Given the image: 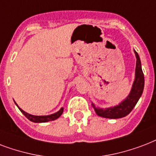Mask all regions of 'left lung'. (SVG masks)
I'll return each mask as SVG.
<instances>
[{
  "mask_svg": "<svg viewBox=\"0 0 156 156\" xmlns=\"http://www.w3.org/2000/svg\"><path fill=\"white\" fill-rule=\"evenodd\" d=\"M134 53L136 55V58H137L136 69H135V79L129 94L123 102L113 107H112L102 109V108L96 107L94 103H92V107H94L98 115L104 117V118H109V119L122 118L129 114L133 109V107H135V105L138 102L144 89V75L142 72L139 55L135 50Z\"/></svg>",
  "mask_w": 156,
  "mask_h": 156,
  "instance_id": "obj_1",
  "label": "left lung"
}]
</instances>
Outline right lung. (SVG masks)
Returning <instances> with one entry per match:
<instances>
[{
    "label": "right lung",
    "mask_w": 156,
    "mask_h": 156,
    "mask_svg": "<svg viewBox=\"0 0 156 156\" xmlns=\"http://www.w3.org/2000/svg\"><path fill=\"white\" fill-rule=\"evenodd\" d=\"M15 104H16L17 107H19V109L21 111L22 113H23L29 120H31L32 122H35V123H44V122L54 120V119H58V118L62 114V112H63V107H62L58 112H57L56 113H54V114L49 115H33L28 114V113H27L26 112L23 111V110L17 105L16 102H15Z\"/></svg>",
    "instance_id": "1"
}]
</instances>
